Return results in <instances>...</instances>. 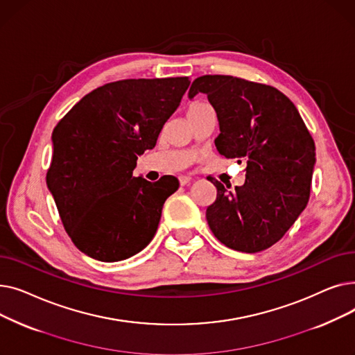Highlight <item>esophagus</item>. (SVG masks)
Instances as JSON below:
<instances>
[{"label": "esophagus", "instance_id": "esophagus-1", "mask_svg": "<svg viewBox=\"0 0 355 355\" xmlns=\"http://www.w3.org/2000/svg\"><path fill=\"white\" fill-rule=\"evenodd\" d=\"M178 181H180L181 185H185V184H189V182L191 181V178H190L189 175H180V177H178Z\"/></svg>", "mask_w": 355, "mask_h": 355}]
</instances>
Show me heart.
I'll list each match as a JSON object with an SVG mask.
<instances>
[{
    "instance_id": "obj_1",
    "label": "heart",
    "mask_w": 355,
    "mask_h": 355,
    "mask_svg": "<svg viewBox=\"0 0 355 355\" xmlns=\"http://www.w3.org/2000/svg\"><path fill=\"white\" fill-rule=\"evenodd\" d=\"M207 109H210V105L206 103V102L196 101V102L190 103L189 107H187V118H189V121H191L193 118L198 116L200 114H202V112L207 110Z\"/></svg>"
}]
</instances>
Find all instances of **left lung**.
<instances>
[{"label": "left lung", "instance_id": "left-lung-1", "mask_svg": "<svg viewBox=\"0 0 355 355\" xmlns=\"http://www.w3.org/2000/svg\"><path fill=\"white\" fill-rule=\"evenodd\" d=\"M207 95L226 158L246 162L240 187L210 178L217 198L206 217L214 236L230 249L262 252L292 227L305 210L315 165V144L296 106L282 92L233 76L206 74L189 92Z\"/></svg>", "mask_w": 355, "mask_h": 355}]
</instances>
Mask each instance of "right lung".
Returning a JSON list of instances; mask_svg holds the SVG:
<instances>
[{
	"label": "right lung",
	"mask_w": 355,
	"mask_h": 355,
	"mask_svg": "<svg viewBox=\"0 0 355 355\" xmlns=\"http://www.w3.org/2000/svg\"><path fill=\"white\" fill-rule=\"evenodd\" d=\"M189 78L128 79L87 93L54 128L47 187L63 226L82 253L119 262L155 236L165 200L178 180L134 177L180 106Z\"/></svg>",
	"instance_id": "add662e5"
}]
</instances>
